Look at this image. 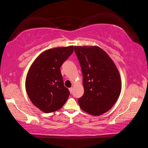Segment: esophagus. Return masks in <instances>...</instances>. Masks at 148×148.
Instances as JSON below:
<instances>
[{"label":"esophagus","instance_id":"obj_1","mask_svg":"<svg viewBox=\"0 0 148 148\" xmlns=\"http://www.w3.org/2000/svg\"><path fill=\"white\" fill-rule=\"evenodd\" d=\"M69 91H70V92H71V93L72 94V91H73V89H72V87H71V88H69Z\"/></svg>","mask_w":148,"mask_h":148}]
</instances>
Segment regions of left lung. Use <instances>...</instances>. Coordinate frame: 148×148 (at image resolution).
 <instances>
[{"label": "left lung", "mask_w": 148, "mask_h": 148, "mask_svg": "<svg viewBox=\"0 0 148 148\" xmlns=\"http://www.w3.org/2000/svg\"><path fill=\"white\" fill-rule=\"evenodd\" d=\"M83 74L84 93L78 99L84 111L92 116L105 113L116 103L121 92L117 67L103 49L97 46H75Z\"/></svg>", "instance_id": "8db88e82"}]
</instances>
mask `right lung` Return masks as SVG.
<instances>
[{
	"mask_svg": "<svg viewBox=\"0 0 148 148\" xmlns=\"http://www.w3.org/2000/svg\"><path fill=\"white\" fill-rule=\"evenodd\" d=\"M73 51V46L45 51L27 73L25 87L28 96L32 103L45 113L61 108L69 98L70 91L64 86L60 68Z\"/></svg>",
	"mask_w": 148,
	"mask_h": 148,
	"instance_id": "add662e5",
	"label": "right lung"
}]
</instances>
